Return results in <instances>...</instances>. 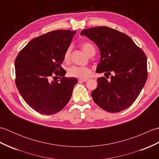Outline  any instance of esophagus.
Returning <instances> with one entry per match:
<instances>
[{
	"label": "esophagus",
	"instance_id": "obj_1",
	"mask_svg": "<svg viewBox=\"0 0 159 159\" xmlns=\"http://www.w3.org/2000/svg\"><path fill=\"white\" fill-rule=\"evenodd\" d=\"M88 79H79V82H86Z\"/></svg>",
	"mask_w": 159,
	"mask_h": 159
}]
</instances>
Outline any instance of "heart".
Listing matches in <instances>:
<instances>
[{
	"instance_id": "obj_1",
	"label": "heart",
	"mask_w": 159,
	"mask_h": 159,
	"mask_svg": "<svg viewBox=\"0 0 159 159\" xmlns=\"http://www.w3.org/2000/svg\"><path fill=\"white\" fill-rule=\"evenodd\" d=\"M81 48L84 50L87 55H89L91 54H95L96 48L93 43L88 42H85L81 43ZM71 56V47H68L64 52L63 59L66 62H68L70 59ZM92 70L88 67L84 66H74L70 67L68 69L67 74L70 76L80 78V79H87L91 74H92Z\"/></svg>"
}]
</instances>
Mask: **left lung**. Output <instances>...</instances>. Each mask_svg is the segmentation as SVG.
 <instances>
[{"instance_id":"8db88e82","label":"left lung","mask_w":159,"mask_h":159,"mask_svg":"<svg viewBox=\"0 0 159 159\" xmlns=\"http://www.w3.org/2000/svg\"><path fill=\"white\" fill-rule=\"evenodd\" d=\"M80 35L92 40L100 50L96 72L114 74L109 80L98 78V86L92 92L93 101L110 113L127 109L136 100L147 80L146 54L130 37L107 26L83 30Z\"/></svg>"}]
</instances>
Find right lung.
Listing matches in <instances>:
<instances>
[{
    "mask_svg": "<svg viewBox=\"0 0 159 159\" xmlns=\"http://www.w3.org/2000/svg\"><path fill=\"white\" fill-rule=\"evenodd\" d=\"M75 33L70 30L47 33L30 41L16 57V87L26 104L37 112L58 113L72 96L78 80L64 77L66 72L61 65ZM57 76L59 80H52Z\"/></svg>",
    "mask_w": 159,
    "mask_h": 159,
    "instance_id": "obj_1",
    "label": "right lung"
}]
</instances>
